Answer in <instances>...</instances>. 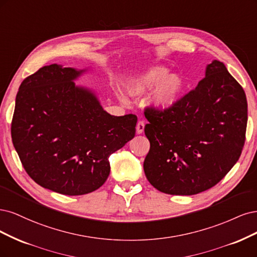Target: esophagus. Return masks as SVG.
Here are the masks:
<instances>
[{
    "instance_id": "34e87169",
    "label": "esophagus",
    "mask_w": 257,
    "mask_h": 257,
    "mask_svg": "<svg viewBox=\"0 0 257 257\" xmlns=\"http://www.w3.org/2000/svg\"><path fill=\"white\" fill-rule=\"evenodd\" d=\"M144 126H145V123H144L143 120H140V121L137 123V134H138V135L143 134Z\"/></svg>"
}]
</instances>
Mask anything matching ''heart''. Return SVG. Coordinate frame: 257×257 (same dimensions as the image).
Instances as JSON below:
<instances>
[{"label":"heart","mask_w":257,"mask_h":257,"mask_svg":"<svg viewBox=\"0 0 257 257\" xmlns=\"http://www.w3.org/2000/svg\"><path fill=\"white\" fill-rule=\"evenodd\" d=\"M185 87L184 80L177 73H170L164 66H154L143 73L131 78L125 85L126 93L131 97H143L153 92L151 105L157 111H167L175 105ZM120 101H125L117 94Z\"/></svg>","instance_id":"obj_1"}]
</instances>
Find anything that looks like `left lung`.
<instances>
[{"mask_svg":"<svg viewBox=\"0 0 257 257\" xmlns=\"http://www.w3.org/2000/svg\"><path fill=\"white\" fill-rule=\"evenodd\" d=\"M145 136L151 148L146 178L159 191L193 195L224 177L238 161L245 140L244 90L214 60L205 78L167 111L147 109Z\"/></svg>","mask_w":257,"mask_h":257,"instance_id":"8db88e82","label":"left lung"}]
</instances>
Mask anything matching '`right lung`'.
Here are the masks:
<instances>
[{
	"instance_id": "obj_1",
	"label": "right lung",
	"mask_w": 257,
	"mask_h": 257,
	"mask_svg": "<svg viewBox=\"0 0 257 257\" xmlns=\"http://www.w3.org/2000/svg\"><path fill=\"white\" fill-rule=\"evenodd\" d=\"M85 71L44 66L16 97L12 139L23 168L39 186L65 195L100 188L110 155L136 135V115L113 116L92 89L76 85Z\"/></svg>"
}]
</instances>
